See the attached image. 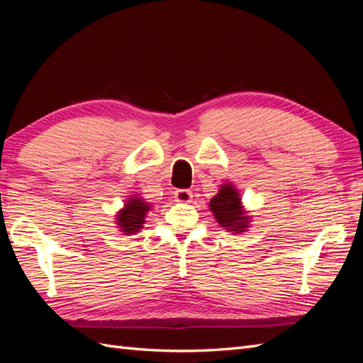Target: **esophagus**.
<instances>
[{
  "label": "esophagus",
  "mask_w": 363,
  "mask_h": 363,
  "mask_svg": "<svg viewBox=\"0 0 363 363\" xmlns=\"http://www.w3.org/2000/svg\"><path fill=\"white\" fill-rule=\"evenodd\" d=\"M174 196H175V200H177L179 203H183V204H188L192 201V192L189 189L175 191Z\"/></svg>",
  "instance_id": "34e87169"
}]
</instances>
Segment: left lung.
Segmentation results:
<instances>
[{"label":"left lung","instance_id":"obj_1","mask_svg":"<svg viewBox=\"0 0 363 363\" xmlns=\"http://www.w3.org/2000/svg\"><path fill=\"white\" fill-rule=\"evenodd\" d=\"M216 223L227 232L244 233L250 227L251 216L242 206V199L233 183H223L218 194L208 203Z\"/></svg>","mask_w":363,"mask_h":363}]
</instances>
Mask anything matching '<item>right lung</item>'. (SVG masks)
<instances>
[{
  "mask_svg": "<svg viewBox=\"0 0 363 363\" xmlns=\"http://www.w3.org/2000/svg\"><path fill=\"white\" fill-rule=\"evenodd\" d=\"M151 204L140 199V195H131L127 199L124 207L116 213V225L124 235H136L145 224L147 213Z\"/></svg>",
  "mask_w": 363,
  "mask_h": 363,
  "instance_id": "add662e5",
  "label": "right lung"
}]
</instances>
